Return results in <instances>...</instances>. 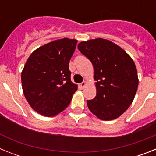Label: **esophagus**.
<instances>
[{
  "label": "esophagus",
  "mask_w": 156,
  "mask_h": 156,
  "mask_svg": "<svg viewBox=\"0 0 156 156\" xmlns=\"http://www.w3.org/2000/svg\"><path fill=\"white\" fill-rule=\"evenodd\" d=\"M86 85H87V82H86V81H83V82L81 83L80 84V86L81 88H83H83H84L85 87H86Z\"/></svg>",
  "instance_id": "34e87169"
}]
</instances>
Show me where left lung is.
<instances>
[{"instance_id":"obj_1","label":"left lung","mask_w":156,"mask_h":156,"mask_svg":"<svg viewBox=\"0 0 156 156\" xmlns=\"http://www.w3.org/2000/svg\"><path fill=\"white\" fill-rule=\"evenodd\" d=\"M78 49L94 69L97 94L87 101L88 108L100 119H116L131 105L137 90L133 59L120 47L101 38L80 42Z\"/></svg>"}]
</instances>
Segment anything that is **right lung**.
Segmentation results:
<instances>
[{
  "instance_id": "1",
  "label": "right lung",
  "mask_w": 156,
  "mask_h": 156,
  "mask_svg": "<svg viewBox=\"0 0 156 156\" xmlns=\"http://www.w3.org/2000/svg\"><path fill=\"white\" fill-rule=\"evenodd\" d=\"M77 41L63 38L40 47L30 55L22 72L25 97L32 108L44 116L66 109L77 85L71 81L69 64Z\"/></svg>"
}]
</instances>
